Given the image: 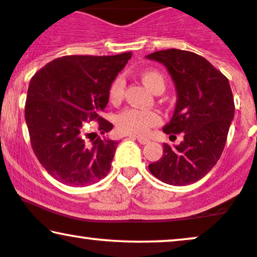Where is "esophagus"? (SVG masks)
Listing matches in <instances>:
<instances>
[{
	"label": "esophagus",
	"instance_id": "esophagus-1",
	"mask_svg": "<svg viewBox=\"0 0 257 257\" xmlns=\"http://www.w3.org/2000/svg\"><path fill=\"white\" fill-rule=\"evenodd\" d=\"M132 138H135V139H137V141L139 142V143H141V144H148L149 143V142H150V141H149V139L148 138H143V137H132Z\"/></svg>",
	"mask_w": 257,
	"mask_h": 257
}]
</instances>
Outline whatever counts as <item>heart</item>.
I'll list each match as a JSON object with an SVG mask.
<instances>
[{"label":"heart","mask_w":257,"mask_h":257,"mask_svg":"<svg viewBox=\"0 0 257 257\" xmlns=\"http://www.w3.org/2000/svg\"><path fill=\"white\" fill-rule=\"evenodd\" d=\"M142 80L155 93L164 90L166 80L157 70H147L142 74ZM125 91V82L121 77L115 78L109 87L108 96L112 103H118L122 100ZM116 127L120 132L130 136H145L153 127L162 123V116L155 110H144L137 108H126L116 115Z\"/></svg>","instance_id":"b5f03b06"}]
</instances>
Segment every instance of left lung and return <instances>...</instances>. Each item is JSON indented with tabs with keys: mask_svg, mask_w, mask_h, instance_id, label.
Wrapping results in <instances>:
<instances>
[{
	"mask_svg": "<svg viewBox=\"0 0 257 257\" xmlns=\"http://www.w3.org/2000/svg\"><path fill=\"white\" fill-rule=\"evenodd\" d=\"M147 58L166 66L177 91L175 112L163 132L185 134L175 148L163 144V156L149 164V170L168 185H191L210 172L223 154L235 114L229 80L207 59L189 51L162 50Z\"/></svg>",
	"mask_w": 257,
	"mask_h": 257,
	"instance_id": "1",
	"label": "left lung"
}]
</instances>
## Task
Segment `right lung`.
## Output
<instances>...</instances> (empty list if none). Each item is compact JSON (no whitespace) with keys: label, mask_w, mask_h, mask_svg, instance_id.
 I'll use <instances>...</instances> for the list:
<instances>
[{"label":"right lung","mask_w":257,"mask_h":257,"mask_svg":"<svg viewBox=\"0 0 257 257\" xmlns=\"http://www.w3.org/2000/svg\"><path fill=\"white\" fill-rule=\"evenodd\" d=\"M131 55L64 56L32 77L25 106L31 145L41 166L59 182L88 186L109 173L118 142L85 134L84 126L97 121L101 135L113 128L101 113L110 84Z\"/></svg>","instance_id":"right-lung-1"}]
</instances>
